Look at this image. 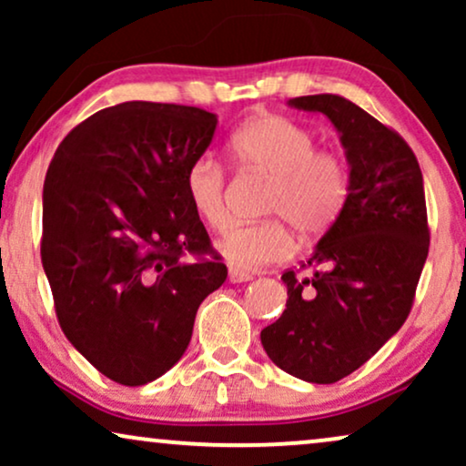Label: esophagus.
Wrapping results in <instances>:
<instances>
[{
  "mask_svg": "<svg viewBox=\"0 0 466 466\" xmlns=\"http://www.w3.org/2000/svg\"><path fill=\"white\" fill-rule=\"evenodd\" d=\"M254 276L252 273H248V271H241V269H228V282H233V284H239V282H250Z\"/></svg>",
  "mask_w": 466,
  "mask_h": 466,
  "instance_id": "esophagus-1",
  "label": "esophagus"
}]
</instances>
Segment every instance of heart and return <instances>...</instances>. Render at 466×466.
<instances>
[{
	"mask_svg": "<svg viewBox=\"0 0 466 466\" xmlns=\"http://www.w3.org/2000/svg\"><path fill=\"white\" fill-rule=\"evenodd\" d=\"M316 146L308 127L278 114L250 120L228 139V155L239 169L269 177L265 212L279 216L233 222L222 233L218 250L233 267L250 271L289 257L292 238L285 219L303 238H318L339 218L350 197L348 165L337 152ZM184 193L209 228L227 225V171L214 157L201 155L188 165Z\"/></svg>",
	"mask_w": 466,
	"mask_h": 466,
	"instance_id": "obj_1",
	"label": "heart"
}]
</instances>
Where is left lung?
<instances>
[{
	"mask_svg": "<svg viewBox=\"0 0 466 466\" xmlns=\"http://www.w3.org/2000/svg\"><path fill=\"white\" fill-rule=\"evenodd\" d=\"M322 112L341 133L350 197L303 267L282 273L286 309L260 330L282 371L311 384H335L365 365L410 316L429 257L424 182L410 144L341 95L289 101Z\"/></svg>",
	"mask_w": 466,
	"mask_h": 466,
	"instance_id": "left-lung-1",
	"label": "left lung"
}]
</instances>
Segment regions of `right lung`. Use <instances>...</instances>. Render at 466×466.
<instances>
[{
    "label": "right lung",
    "instance_id": "1",
    "mask_svg": "<svg viewBox=\"0 0 466 466\" xmlns=\"http://www.w3.org/2000/svg\"><path fill=\"white\" fill-rule=\"evenodd\" d=\"M216 123L201 107L125 101L76 125L50 161L40 252L56 320L116 384L169 371L227 279L184 193Z\"/></svg>",
    "mask_w": 466,
    "mask_h": 466
}]
</instances>
